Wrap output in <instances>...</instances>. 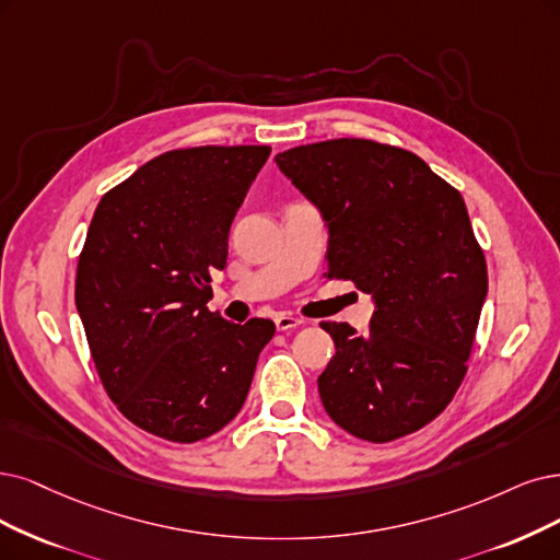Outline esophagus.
<instances>
[{"instance_id":"obj_1","label":"esophagus","mask_w":560,"mask_h":560,"mask_svg":"<svg viewBox=\"0 0 560 560\" xmlns=\"http://www.w3.org/2000/svg\"><path fill=\"white\" fill-rule=\"evenodd\" d=\"M275 325H277L279 332H291V329L304 325V320L298 318V316H293V314H277V316H275Z\"/></svg>"}]
</instances>
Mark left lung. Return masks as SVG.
<instances>
[{
  "label": "left lung",
  "instance_id": "8db88e82",
  "mask_svg": "<svg viewBox=\"0 0 560 560\" xmlns=\"http://www.w3.org/2000/svg\"><path fill=\"white\" fill-rule=\"evenodd\" d=\"M275 161L325 221L327 277L374 302L366 335L320 323L335 339L318 376L327 416L371 443L422 429L466 376L487 298L462 194L420 156L374 140L300 144Z\"/></svg>",
  "mask_w": 560,
  "mask_h": 560
}]
</instances>
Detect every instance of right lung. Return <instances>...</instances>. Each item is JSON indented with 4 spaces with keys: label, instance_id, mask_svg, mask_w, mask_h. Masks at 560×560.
<instances>
[{
    "label": "right lung",
    "instance_id": "add662e5",
    "mask_svg": "<svg viewBox=\"0 0 560 560\" xmlns=\"http://www.w3.org/2000/svg\"><path fill=\"white\" fill-rule=\"evenodd\" d=\"M267 144L165 152L101 198L75 306L108 397L136 427L196 443L231 422L275 323L212 314L210 275Z\"/></svg>",
    "mask_w": 560,
    "mask_h": 560
}]
</instances>
